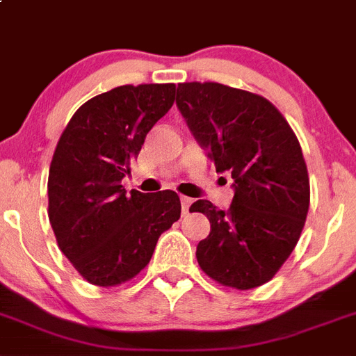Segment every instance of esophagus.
Wrapping results in <instances>:
<instances>
[{
  "instance_id": "esophagus-1",
  "label": "esophagus",
  "mask_w": 356,
  "mask_h": 356,
  "mask_svg": "<svg viewBox=\"0 0 356 356\" xmlns=\"http://www.w3.org/2000/svg\"><path fill=\"white\" fill-rule=\"evenodd\" d=\"M181 206H182V213L186 215L188 209H190V206H191V199H190V197H181Z\"/></svg>"
}]
</instances>
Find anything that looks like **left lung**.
Returning <instances> with one entry per match:
<instances>
[{
	"label": "left lung",
	"mask_w": 356,
	"mask_h": 356,
	"mask_svg": "<svg viewBox=\"0 0 356 356\" xmlns=\"http://www.w3.org/2000/svg\"><path fill=\"white\" fill-rule=\"evenodd\" d=\"M177 107L216 172H229V209L197 200L209 218L197 261L224 286L249 290L274 277L298 243L310 206L301 145L267 98L216 82L177 86Z\"/></svg>",
	"instance_id": "1"
}]
</instances>
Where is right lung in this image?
<instances>
[{
  "mask_svg": "<svg viewBox=\"0 0 356 356\" xmlns=\"http://www.w3.org/2000/svg\"><path fill=\"white\" fill-rule=\"evenodd\" d=\"M174 100L175 84L120 86L79 107L58 140L48 175L49 224L58 249L91 285L116 286L140 274L181 216L175 191L122 186Z\"/></svg>",
  "mask_w": 356,
  "mask_h": 356,
  "instance_id": "obj_1",
  "label": "right lung"
}]
</instances>
